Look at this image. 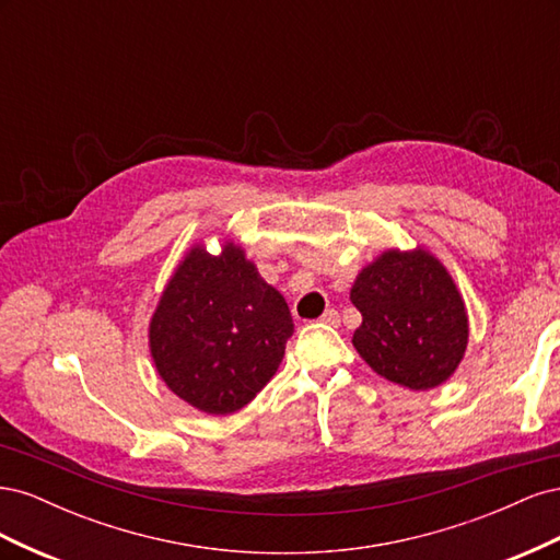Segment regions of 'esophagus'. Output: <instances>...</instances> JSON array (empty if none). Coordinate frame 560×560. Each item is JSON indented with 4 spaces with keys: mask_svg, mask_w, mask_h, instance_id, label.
<instances>
[{
    "mask_svg": "<svg viewBox=\"0 0 560 560\" xmlns=\"http://www.w3.org/2000/svg\"><path fill=\"white\" fill-rule=\"evenodd\" d=\"M319 319L325 322V325H329V327H338V325H341V315H338V311H334V308H329Z\"/></svg>",
    "mask_w": 560,
    "mask_h": 560,
    "instance_id": "34e87169",
    "label": "esophagus"
}]
</instances>
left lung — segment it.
Segmentation results:
<instances>
[{
    "mask_svg": "<svg viewBox=\"0 0 560 560\" xmlns=\"http://www.w3.org/2000/svg\"><path fill=\"white\" fill-rule=\"evenodd\" d=\"M350 301L362 313L352 346L378 376L409 389H432L453 376L467 350V311L430 252H383L362 268Z\"/></svg>",
    "mask_w": 560,
    "mask_h": 560,
    "instance_id": "8db88e82",
    "label": "left lung"
}]
</instances>
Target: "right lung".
I'll return each instance as SVG.
<instances>
[{
  "mask_svg": "<svg viewBox=\"0 0 560 560\" xmlns=\"http://www.w3.org/2000/svg\"><path fill=\"white\" fill-rule=\"evenodd\" d=\"M294 322L243 247H191L165 284L149 350L173 393L210 416L243 409L276 376Z\"/></svg>",
  "mask_w": 560,
  "mask_h": 560,
  "instance_id": "add662e5",
  "label": "right lung"
}]
</instances>
